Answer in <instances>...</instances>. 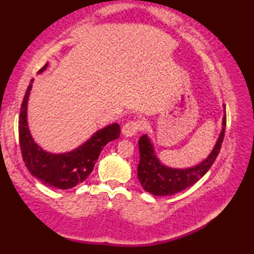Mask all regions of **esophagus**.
<instances>
[{
    "instance_id": "obj_1",
    "label": "esophagus",
    "mask_w": 254,
    "mask_h": 254,
    "mask_svg": "<svg viewBox=\"0 0 254 254\" xmlns=\"http://www.w3.org/2000/svg\"><path fill=\"white\" fill-rule=\"evenodd\" d=\"M140 128H141V121L133 120V121H129V123H127L126 125H124L123 130L121 131H123L124 136L131 137L137 133Z\"/></svg>"
}]
</instances>
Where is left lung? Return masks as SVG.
Here are the masks:
<instances>
[{"label":"left lung","instance_id":"1","mask_svg":"<svg viewBox=\"0 0 254 254\" xmlns=\"http://www.w3.org/2000/svg\"><path fill=\"white\" fill-rule=\"evenodd\" d=\"M225 111V106L223 105ZM225 113L222 119V130L210 154L199 164L186 169H175L163 164L156 155L154 143L147 134H143L138 140L140 150V163L137 166V178L142 187L148 193L155 196L172 195L194 185L197 180L206 175L208 170L214 164L222 142L224 138Z\"/></svg>","mask_w":254,"mask_h":254}]
</instances>
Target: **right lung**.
<instances>
[{"mask_svg":"<svg viewBox=\"0 0 254 254\" xmlns=\"http://www.w3.org/2000/svg\"><path fill=\"white\" fill-rule=\"evenodd\" d=\"M48 64L38 71L46 70ZM33 79H31L20 106L18 133L19 145L23 161L31 175L39 179L44 185L59 190H69L84 182L92 172L97 159L103 148L111 141L120 136V126L117 123L100 128L91 135L84 143L70 151L54 154L44 150L36 141L29 129L27 123V103Z\"/></svg>","mask_w":254,"mask_h":254,"instance_id":"1","label":"right lung"}]
</instances>
